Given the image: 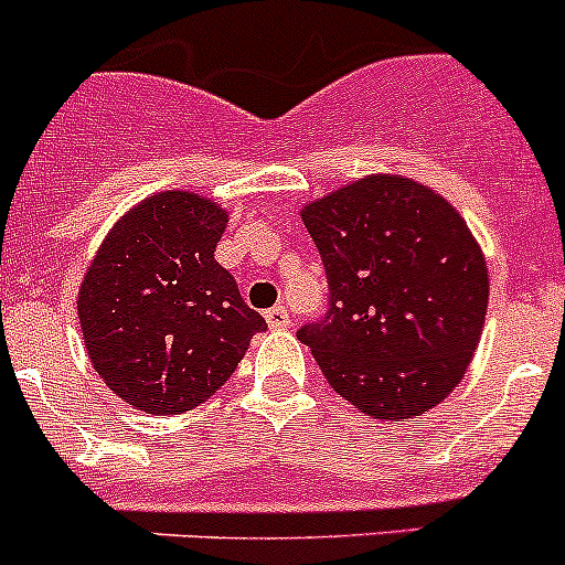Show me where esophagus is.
<instances>
[{"mask_svg": "<svg viewBox=\"0 0 565 565\" xmlns=\"http://www.w3.org/2000/svg\"><path fill=\"white\" fill-rule=\"evenodd\" d=\"M265 319H267V324H270L273 330H284V328H289V324H292V319H289L284 306H273L270 311H265Z\"/></svg>", "mask_w": 565, "mask_h": 565, "instance_id": "1", "label": "esophagus"}]
</instances>
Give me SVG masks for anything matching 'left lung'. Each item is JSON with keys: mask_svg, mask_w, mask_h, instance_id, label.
<instances>
[{"mask_svg": "<svg viewBox=\"0 0 565 565\" xmlns=\"http://www.w3.org/2000/svg\"><path fill=\"white\" fill-rule=\"evenodd\" d=\"M328 311L298 339L339 396L380 420L413 418L465 377L489 303L487 262L431 188L372 174L306 204Z\"/></svg>", "mask_w": 565, "mask_h": 565, "instance_id": "left-lung-1", "label": "left lung"}]
</instances>
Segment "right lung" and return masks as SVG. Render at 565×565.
<instances>
[{"instance_id":"obj_1","label":"right lung","mask_w":565,"mask_h":565,"mask_svg":"<svg viewBox=\"0 0 565 565\" xmlns=\"http://www.w3.org/2000/svg\"><path fill=\"white\" fill-rule=\"evenodd\" d=\"M226 210L199 193L147 196L114 224L78 289L100 380L134 407L177 415L213 396L265 317L215 262Z\"/></svg>"}]
</instances>
